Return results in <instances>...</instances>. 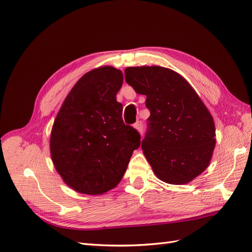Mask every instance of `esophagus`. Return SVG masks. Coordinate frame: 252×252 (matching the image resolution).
I'll list each match as a JSON object with an SVG mask.
<instances>
[{
	"label": "esophagus",
	"instance_id": "esophagus-1",
	"mask_svg": "<svg viewBox=\"0 0 252 252\" xmlns=\"http://www.w3.org/2000/svg\"><path fill=\"white\" fill-rule=\"evenodd\" d=\"M134 128H136L138 129V130L142 133L143 132V130H144V126H143V121H141V120H138L134 123Z\"/></svg>",
	"mask_w": 252,
	"mask_h": 252
}]
</instances>
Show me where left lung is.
Masks as SVG:
<instances>
[{
	"label": "left lung",
	"instance_id": "obj_1",
	"mask_svg": "<svg viewBox=\"0 0 252 252\" xmlns=\"http://www.w3.org/2000/svg\"><path fill=\"white\" fill-rule=\"evenodd\" d=\"M125 80L146 95L150 111L142 149L157 177L186 184L201 174L216 146L215 122L189 83L159 66L128 67Z\"/></svg>",
	"mask_w": 252,
	"mask_h": 252
}]
</instances>
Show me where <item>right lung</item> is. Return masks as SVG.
Returning <instances> with one entry per match:
<instances>
[{
	"label": "right lung",
	"instance_id": "add662e5",
	"mask_svg": "<svg viewBox=\"0 0 252 252\" xmlns=\"http://www.w3.org/2000/svg\"><path fill=\"white\" fill-rule=\"evenodd\" d=\"M123 73L111 66L96 68L77 82L53 123L50 152L68 186L86 194L116 187L141 144L139 131L122 119L117 94Z\"/></svg>",
	"mask_w": 252,
	"mask_h": 252
}]
</instances>
